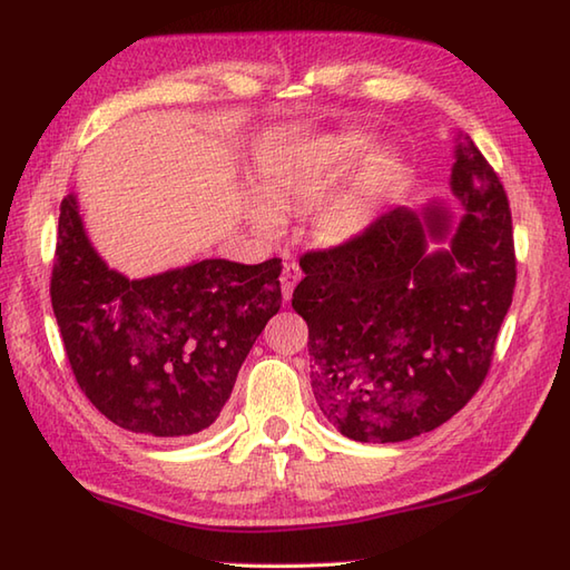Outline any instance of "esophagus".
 Returning a JSON list of instances; mask_svg holds the SVG:
<instances>
[{
	"label": "esophagus",
	"mask_w": 570,
	"mask_h": 570,
	"mask_svg": "<svg viewBox=\"0 0 570 570\" xmlns=\"http://www.w3.org/2000/svg\"><path fill=\"white\" fill-rule=\"evenodd\" d=\"M299 277H302V271L297 268V265L295 263H287L285 271H283V277H281V287H283V299L285 302L293 297V289L299 283Z\"/></svg>",
	"instance_id": "esophagus-1"
}]
</instances>
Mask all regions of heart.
Instances as JSON below:
<instances>
[{
  "label": "heart",
  "mask_w": 570,
  "mask_h": 570,
  "mask_svg": "<svg viewBox=\"0 0 570 570\" xmlns=\"http://www.w3.org/2000/svg\"><path fill=\"white\" fill-rule=\"evenodd\" d=\"M362 142L354 137H336L327 142L275 155L261 161L253 189L265 210L285 214L320 202L334 179L352 165ZM389 187V169L381 161H366L344 187L324 199L309 218V230L320 246H342L368 230L379 214ZM253 226L271 234L275 218L264 212L253 214Z\"/></svg>",
  "instance_id": "1"
}]
</instances>
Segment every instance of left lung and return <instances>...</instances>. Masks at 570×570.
I'll list each match as a JSON object with an SVG mask.
<instances>
[{
    "label": "left lung",
    "instance_id": "obj_1",
    "mask_svg": "<svg viewBox=\"0 0 570 570\" xmlns=\"http://www.w3.org/2000/svg\"><path fill=\"white\" fill-rule=\"evenodd\" d=\"M450 189L455 224L443 202L396 206L358 238L299 258L293 307L309 327L312 391L358 443L435 431L490 371L517 283L514 234L502 181L468 135Z\"/></svg>",
    "mask_w": 570,
    "mask_h": 570
}]
</instances>
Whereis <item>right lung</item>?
<instances>
[{
    "label": "right lung",
    "instance_id": "add662e5",
    "mask_svg": "<svg viewBox=\"0 0 570 570\" xmlns=\"http://www.w3.org/2000/svg\"><path fill=\"white\" fill-rule=\"evenodd\" d=\"M277 258H208L142 281L92 248L76 194L61 202L51 305L88 401L130 433L184 438L224 409L240 364L281 309Z\"/></svg>",
    "mask_w": 570,
    "mask_h": 570
}]
</instances>
